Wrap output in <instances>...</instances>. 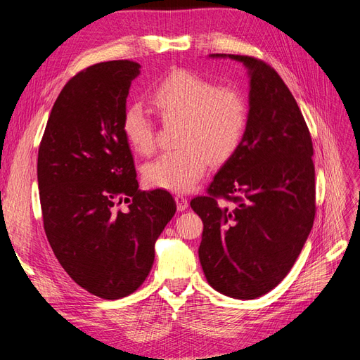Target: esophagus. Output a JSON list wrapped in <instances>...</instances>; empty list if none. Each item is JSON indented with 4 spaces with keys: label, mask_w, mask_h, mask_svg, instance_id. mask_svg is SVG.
Instances as JSON below:
<instances>
[{
    "label": "esophagus",
    "mask_w": 360,
    "mask_h": 360,
    "mask_svg": "<svg viewBox=\"0 0 360 360\" xmlns=\"http://www.w3.org/2000/svg\"><path fill=\"white\" fill-rule=\"evenodd\" d=\"M176 202H177V209H179L180 212L186 210V209H188V205H189L188 198L184 197V195H180V193H177V195H176Z\"/></svg>",
    "instance_id": "1"
}]
</instances>
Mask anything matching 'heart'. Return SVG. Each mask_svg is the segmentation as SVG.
<instances>
[{
    "label": "heart",
    "instance_id": "obj_1",
    "mask_svg": "<svg viewBox=\"0 0 360 360\" xmlns=\"http://www.w3.org/2000/svg\"><path fill=\"white\" fill-rule=\"evenodd\" d=\"M148 101L163 122H180L177 150L144 167V179L153 188L171 192L193 189L213 163L230 159L242 146L249 126V103L231 86H219L202 76L176 69L148 91ZM123 132L138 155L156 148L155 126L143 108L129 106Z\"/></svg>",
    "mask_w": 360,
    "mask_h": 360
}]
</instances>
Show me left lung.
<instances>
[{
    "instance_id": "1",
    "label": "left lung",
    "mask_w": 360,
    "mask_h": 360,
    "mask_svg": "<svg viewBox=\"0 0 360 360\" xmlns=\"http://www.w3.org/2000/svg\"><path fill=\"white\" fill-rule=\"evenodd\" d=\"M249 126L242 146L191 207L204 224L198 255L207 282L225 296L255 299L287 276L315 217L309 129L278 72L248 56Z\"/></svg>"
}]
</instances>
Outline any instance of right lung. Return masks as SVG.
<instances>
[{"label":"right lung","mask_w":360,"mask_h":360,"mask_svg":"<svg viewBox=\"0 0 360 360\" xmlns=\"http://www.w3.org/2000/svg\"><path fill=\"white\" fill-rule=\"evenodd\" d=\"M139 68L115 60L76 73L53 103L39 147L48 242L76 284L106 300L143 285L158 237L177 210L169 192L138 189L122 123Z\"/></svg>","instance_id":"right-lung-1"}]
</instances>
